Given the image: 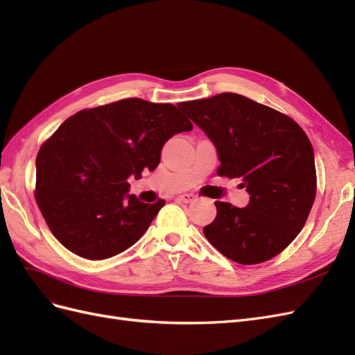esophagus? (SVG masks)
Returning <instances> with one entry per match:
<instances>
[{
	"mask_svg": "<svg viewBox=\"0 0 355 355\" xmlns=\"http://www.w3.org/2000/svg\"><path fill=\"white\" fill-rule=\"evenodd\" d=\"M196 198L197 197L194 194H182L178 197L179 201H184V202H192V201H196Z\"/></svg>",
	"mask_w": 355,
	"mask_h": 355,
	"instance_id": "obj_1",
	"label": "esophagus"
}]
</instances>
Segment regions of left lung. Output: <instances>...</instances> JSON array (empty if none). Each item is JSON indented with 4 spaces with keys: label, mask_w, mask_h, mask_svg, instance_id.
Listing matches in <instances>:
<instances>
[{
    "label": "left lung",
    "mask_w": 355,
    "mask_h": 355,
    "mask_svg": "<svg viewBox=\"0 0 355 355\" xmlns=\"http://www.w3.org/2000/svg\"><path fill=\"white\" fill-rule=\"evenodd\" d=\"M216 146L219 176L243 178L245 207L216 201V218L202 228L228 259L254 265L282 253L304 228L317 191L314 149L292 118L237 93L182 102Z\"/></svg>",
    "instance_id": "8db88e82"
}]
</instances>
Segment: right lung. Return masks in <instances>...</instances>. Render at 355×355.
Segmentation results:
<instances>
[{
  "instance_id": "right-lung-1",
  "label": "right lung",
  "mask_w": 355,
  "mask_h": 355,
  "mask_svg": "<svg viewBox=\"0 0 355 355\" xmlns=\"http://www.w3.org/2000/svg\"><path fill=\"white\" fill-rule=\"evenodd\" d=\"M189 130L175 105L139 98L69 116L37 155L35 200L53 235L90 261L127 250L166 204L139 201L127 179L154 171L168 139Z\"/></svg>"
}]
</instances>
